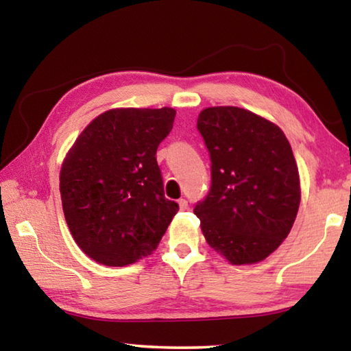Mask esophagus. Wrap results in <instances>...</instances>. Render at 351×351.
Segmentation results:
<instances>
[{
  "instance_id": "1",
  "label": "esophagus",
  "mask_w": 351,
  "mask_h": 351,
  "mask_svg": "<svg viewBox=\"0 0 351 351\" xmlns=\"http://www.w3.org/2000/svg\"><path fill=\"white\" fill-rule=\"evenodd\" d=\"M178 204H180V209H181V210H186V209H187V207H189V204H187V201H186V199H184V198H181L180 201H178Z\"/></svg>"
}]
</instances>
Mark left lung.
<instances>
[{
  "label": "left lung",
  "instance_id": "1",
  "mask_svg": "<svg viewBox=\"0 0 351 351\" xmlns=\"http://www.w3.org/2000/svg\"><path fill=\"white\" fill-rule=\"evenodd\" d=\"M197 127L212 184L195 206L209 246L232 265L265 260L287 239L300 204V178L287 136L239 106H210Z\"/></svg>",
  "mask_w": 351,
  "mask_h": 351
}]
</instances>
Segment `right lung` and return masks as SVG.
<instances>
[{
  "instance_id": "1",
  "label": "right lung",
  "mask_w": 351,
  "mask_h": 351,
  "mask_svg": "<svg viewBox=\"0 0 351 351\" xmlns=\"http://www.w3.org/2000/svg\"><path fill=\"white\" fill-rule=\"evenodd\" d=\"M176 111L114 108L91 121L60 170L64 219L77 245L105 266L150 255L180 206L164 197L158 145Z\"/></svg>"
}]
</instances>
